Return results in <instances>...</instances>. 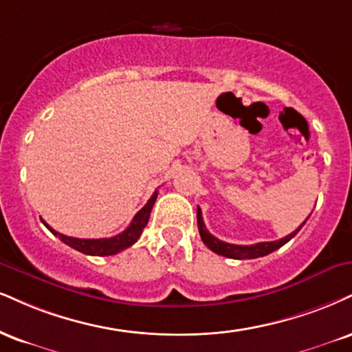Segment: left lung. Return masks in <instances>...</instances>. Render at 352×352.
<instances>
[{
    "label": "left lung",
    "instance_id": "left-lung-1",
    "mask_svg": "<svg viewBox=\"0 0 352 352\" xmlns=\"http://www.w3.org/2000/svg\"><path fill=\"white\" fill-rule=\"evenodd\" d=\"M197 221H198V231H200L201 241L205 243V245L208 249H211L213 252L219 254V256L230 257V259H256V257H262L267 256V254L277 251L280 249L283 244H287L289 241L294 238L297 232L302 230V226L298 228L297 231L290 232L289 236L285 238L278 239V241H270V243H257V244H251V245H239V244H230L224 243V241H219L218 238H214L213 234H210V231L206 230L205 223H203V217H201V210H197Z\"/></svg>",
    "mask_w": 352,
    "mask_h": 352
}]
</instances>
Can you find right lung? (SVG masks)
Instances as JSON below:
<instances>
[{
  "mask_svg": "<svg viewBox=\"0 0 352 352\" xmlns=\"http://www.w3.org/2000/svg\"><path fill=\"white\" fill-rule=\"evenodd\" d=\"M155 200H157V190H155L154 195L149 198V201L142 206L141 210L135 213L133 221L124 231L120 232V234L113 236V238H103V239H78V238H70V236L62 234V232H57L52 228L49 226L47 223L42 219V223L47 226L49 231H52V234L57 236L62 243H65L70 248L77 249V251L88 254V256H113V254H118L124 249H128L133 245L135 241L141 238L144 228H146L147 221H149L151 210L154 206Z\"/></svg>",
  "mask_w": 352,
  "mask_h": 352,
  "instance_id": "add662e5",
  "label": "right lung"
}]
</instances>
